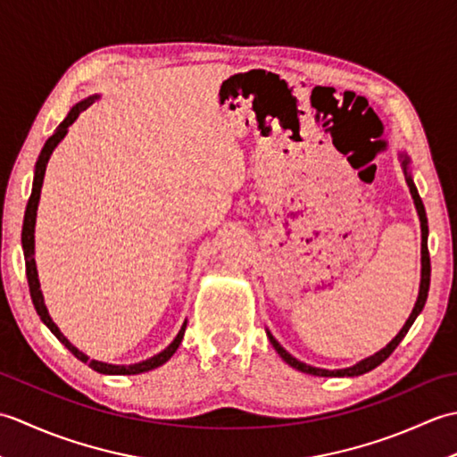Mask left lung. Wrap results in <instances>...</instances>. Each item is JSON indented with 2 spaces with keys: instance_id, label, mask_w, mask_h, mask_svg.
Wrapping results in <instances>:
<instances>
[{
  "instance_id": "obj_1",
  "label": "left lung",
  "mask_w": 457,
  "mask_h": 457,
  "mask_svg": "<svg viewBox=\"0 0 457 457\" xmlns=\"http://www.w3.org/2000/svg\"><path fill=\"white\" fill-rule=\"evenodd\" d=\"M406 164H409V159L403 157V167H404V172H406ZM406 184H409L411 194H412L414 204H416V210H419V216H420V228H422V280H420V293H419V300H416L412 314L409 316V320H406V324L403 326V329L399 332V336H396V337L393 339V342H391L389 345H386L385 349H381V352L375 353V355H371V357L363 359V361H359L357 365H353V367H347V369H339V371H328V369L310 367V365H306V363H303V361H298V359H295L293 355H290V353L287 352V349L280 347V344L277 342V339H275L273 336L267 334V336H269V339H270V344H273V347L277 349V353H278L280 357H283L285 361H287L290 367H295V369H298V371L308 373V375H316V377H357V375H363V373H367V371H371V369H375L377 365H381V363L385 361V359L389 357V355L395 352L396 345H399V344L403 342V337L406 336V332H409L411 326L414 324L416 316H419V314L422 312V308H424V304H426V298H428V288H430L428 220H426V210H424V204H422V200H420V196H419V190H416L414 182H412V179L409 177V174H406Z\"/></svg>"
}]
</instances>
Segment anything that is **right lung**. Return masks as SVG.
<instances>
[{
  "mask_svg": "<svg viewBox=\"0 0 457 457\" xmlns=\"http://www.w3.org/2000/svg\"><path fill=\"white\" fill-rule=\"evenodd\" d=\"M94 102V98H88L84 100L80 104H76L74 108L68 112V115L64 118V121L58 125L56 131L51 135V137L46 139L45 147L41 151V154H38V161H37V167H35V179H33V190H31V196H29V202H27V210H25V220H23V234H21V241H23V251H25V270H27V283H29V293H31V300L35 304V310L37 314L41 316L43 322L46 324V328L51 329V332L58 337V342H62L68 349H71L74 357H79L82 363H88V367H92L94 371L98 373H104V375H139V373H145V371H151V369L159 367L162 363H167L169 359L172 357V353L177 352L180 342H182V336H184V329H187V322L182 324L179 336L174 337V342L164 349V352H161L159 355H154L151 359H147V361H141V363H135V365H108V363H102V361H94V359H88L82 352H79L68 339L61 334V329H58L54 326V322L51 320V316H48L46 308H45V303H43V295H41V288H38V278H37V267H35V259H33V253H35V218H37V206H38V198H41V187H43V179H45V170H46V162L48 159H51V154L54 151V147L58 143H61V139L66 135L68 128L74 123V120L79 118L80 112H84L88 105Z\"/></svg>",
  "mask_w": 457,
  "mask_h": 457,
  "instance_id": "obj_1",
  "label": "right lung"
}]
</instances>
